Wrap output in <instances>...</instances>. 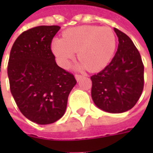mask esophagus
I'll use <instances>...</instances> for the list:
<instances>
[{
  "instance_id": "esophagus-1",
  "label": "esophagus",
  "mask_w": 153,
  "mask_h": 153,
  "mask_svg": "<svg viewBox=\"0 0 153 153\" xmlns=\"http://www.w3.org/2000/svg\"><path fill=\"white\" fill-rule=\"evenodd\" d=\"M83 77V75H81V74H75V78H76L77 81H79Z\"/></svg>"
}]
</instances>
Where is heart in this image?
I'll list each match as a JSON object with an SVG mask.
<instances>
[{
    "label": "heart",
    "mask_w": 153,
    "mask_h": 153,
    "mask_svg": "<svg viewBox=\"0 0 153 153\" xmlns=\"http://www.w3.org/2000/svg\"><path fill=\"white\" fill-rule=\"evenodd\" d=\"M116 48V37L111 28L84 25L64 32L62 38H56L51 49L62 66H67L78 51L79 68L91 72L106 66Z\"/></svg>",
    "instance_id": "obj_1"
}]
</instances>
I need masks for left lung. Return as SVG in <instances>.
<instances>
[{
	"label": "left lung",
	"mask_w": 153,
	"mask_h": 153,
	"mask_svg": "<svg viewBox=\"0 0 153 153\" xmlns=\"http://www.w3.org/2000/svg\"><path fill=\"white\" fill-rule=\"evenodd\" d=\"M118 48L107 66L91 76V95L98 108L110 113L130 110L141 96L144 85V66L134 42L117 28Z\"/></svg>",
	"instance_id": "8db88e82"
}]
</instances>
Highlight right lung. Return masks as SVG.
I'll return each instance as SVG.
<instances>
[{
  "label": "right lung",
  "instance_id": "right-lung-1",
  "mask_svg": "<svg viewBox=\"0 0 153 153\" xmlns=\"http://www.w3.org/2000/svg\"><path fill=\"white\" fill-rule=\"evenodd\" d=\"M42 25L22 33L9 58L10 88L19 109L38 125H48L65 112L68 97L77 81L73 74L57 65L51 45L60 30Z\"/></svg>",
  "mask_w": 153,
  "mask_h": 153
}]
</instances>
